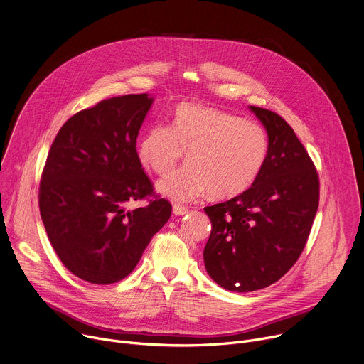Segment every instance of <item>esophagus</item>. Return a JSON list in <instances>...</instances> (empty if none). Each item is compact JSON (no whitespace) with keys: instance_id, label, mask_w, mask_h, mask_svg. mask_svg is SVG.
I'll list each match as a JSON object with an SVG mask.
<instances>
[{"instance_id":"34e87169","label":"esophagus","mask_w":364,"mask_h":364,"mask_svg":"<svg viewBox=\"0 0 364 364\" xmlns=\"http://www.w3.org/2000/svg\"><path fill=\"white\" fill-rule=\"evenodd\" d=\"M173 213H174V216H184V215L188 213V209H187V207H184V205L174 204L173 205Z\"/></svg>"}]
</instances>
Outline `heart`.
I'll list each match as a JSON object with an SVG mask.
<instances>
[{"label": "heart", "mask_w": 364, "mask_h": 364, "mask_svg": "<svg viewBox=\"0 0 364 364\" xmlns=\"http://www.w3.org/2000/svg\"><path fill=\"white\" fill-rule=\"evenodd\" d=\"M187 151L188 163L157 184L174 201L210 193L230 198L247 190L268 155V135L255 121L200 105H180L171 127L152 125L138 142V159L152 173H170Z\"/></svg>", "instance_id": "1"}]
</instances>
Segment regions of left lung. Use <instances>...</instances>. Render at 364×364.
<instances>
[{
  "label": "left lung",
  "mask_w": 364,
  "mask_h": 364,
  "mask_svg": "<svg viewBox=\"0 0 364 364\" xmlns=\"http://www.w3.org/2000/svg\"><path fill=\"white\" fill-rule=\"evenodd\" d=\"M249 111L268 134L267 161L242 194L204 207L212 233L203 252L210 278L233 292H250L282 278L306 243L320 197L316 167L294 129L275 112Z\"/></svg>",
  "instance_id": "1"
}]
</instances>
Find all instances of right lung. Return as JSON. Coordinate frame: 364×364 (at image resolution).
<instances>
[{"label": "right lung", "instance_id": "obj_1", "mask_svg": "<svg viewBox=\"0 0 364 364\" xmlns=\"http://www.w3.org/2000/svg\"><path fill=\"white\" fill-rule=\"evenodd\" d=\"M152 102L148 93L100 100L73 115L48 151L38 194L41 220L63 265L90 284L129 275L171 216L164 198L127 209L152 194L136 152Z\"/></svg>", "mask_w": 364, "mask_h": 364}]
</instances>
